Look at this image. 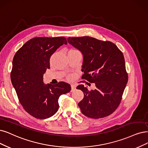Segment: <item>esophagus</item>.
Segmentation results:
<instances>
[{
    "instance_id": "1",
    "label": "esophagus",
    "mask_w": 148,
    "mask_h": 148,
    "mask_svg": "<svg viewBox=\"0 0 148 148\" xmlns=\"http://www.w3.org/2000/svg\"><path fill=\"white\" fill-rule=\"evenodd\" d=\"M75 89H76L75 86L74 85H71V92L74 91L75 90Z\"/></svg>"
}]
</instances>
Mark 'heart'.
<instances>
[{
    "mask_svg": "<svg viewBox=\"0 0 148 148\" xmlns=\"http://www.w3.org/2000/svg\"><path fill=\"white\" fill-rule=\"evenodd\" d=\"M77 52V51H75V50H73V49H72V50H70L69 52ZM69 78H71V77H69Z\"/></svg>",
    "mask_w": 148,
    "mask_h": 148,
    "instance_id": "1",
    "label": "heart"
}]
</instances>
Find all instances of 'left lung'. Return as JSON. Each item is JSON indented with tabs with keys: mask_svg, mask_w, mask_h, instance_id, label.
Instances as JSON below:
<instances>
[{
	"mask_svg": "<svg viewBox=\"0 0 148 148\" xmlns=\"http://www.w3.org/2000/svg\"><path fill=\"white\" fill-rule=\"evenodd\" d=\"M68 42L84 56L82 79L96 87L90 91L83 85L77 87L84 92L78 103L82 113L94 119L110 115L118 107L128 81L123 52L112 42L90 36L69 37Z\"/></svg>",
	"mask_w": 148,
	"mask_h": 148,
	"instance_id": "obj_1",
	"label": "left lung"
}]
</instances>
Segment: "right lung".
I'll list each match as a JSON object with an SVG mask.
<instances>
[{
	"label": "right lung",
	"instance_id": "1",
	"mask_svg": "<svg viewBox=\"0 0 148 148\" xmlns=\"http://www.w3.org/2000/svg\"><path fill=\"white\" fill-rule=\"evenodd\" d=\"M66 38L35 37L15 53L10 77L18 99L24 110L37 119L51 117L59 108L58 98L69 92L71 86L43 83V75L50 68V58L57 49L67 45Z\"/></svg>",
	"mask_w": 148,
	"mask_h": 148
}]
</instances>
